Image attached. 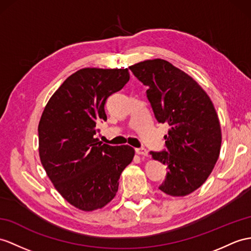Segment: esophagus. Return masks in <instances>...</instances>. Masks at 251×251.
I'll list each match as a JSON object with an SVG mask.
<instances>
[{"mask_svg":"<svg viewBox=\"0 0 251 251\" xmlns=\"http://www.w3.org/2000/svg\"><path fill=\"white\" fill-rule=\"evenodd\" d=\"M135 152L138 155L148 156V151H147L145 148H137V149H135Z\"/></svg>","mask_w":251,"mask_h":251,"instance_id":"34e87169","label":"esophagus"}]
</instances>
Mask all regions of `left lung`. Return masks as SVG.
<instances>
[{
	"instance_id": "1",
	"label": "left lung",
	"mask_w": 251,
	"mask_h": 251,
	"mask_svg": "<svg viewBox=\"0 0 251 251\" xmlns=\"http://www.w3.org/2000/svg\"><path fill=\"white\" fill-rule=\"evenodd\" d=\"M146 86L158 122L169 125L166 151L150 154L167 166L160 189L184 197L209 178L218 160L222 129L210 97L184 71L165 59H147L129 67Z\"/></svg>"
}]
</instances>
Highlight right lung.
<instances>
[{
    "mask_svg": "<svg viewBox=\"0 0 251 251\" xmlns=\"http://www.w3.org/2000/svg\"><path fill=\"white\" fill-rule=\"evenodd\" d=\"M130 79L129 69L83 68L48 101L38 125L39 156L49 179L65 200L85 212L102 209L118 191L120 175L135 151L97 138L106 120L107 98Z\"/></svg>",
    "mask_w": 251,
    "mask_h": 251,
    "instance_id": "obj_1",
    "label": "right lung"
}]
</instances>
